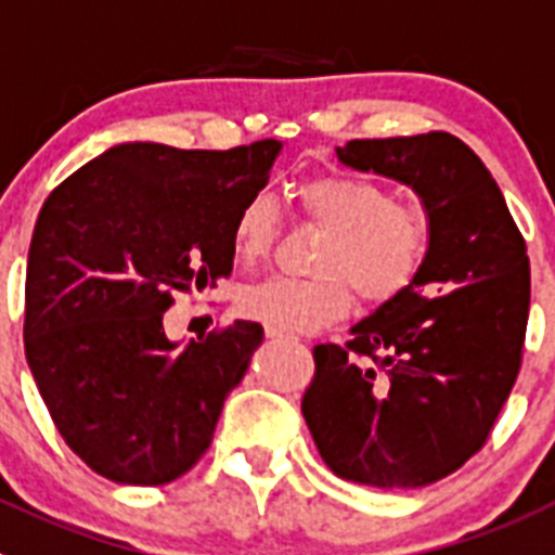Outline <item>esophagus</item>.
I'll use <instances>...</instances> for the list:
<instances>
[{
  "label": "esophagus",
  "mask_w": 555,
  "mask_h": 555,
  "mask_svg": "<svg viewBox=\"0 0 555 555\" xmlns=\"http://www.w3.org/2000/svg\"><path fill=\"white\" fill-rule=\"evenodd\" d=\"M266 334H268V339H287L282 332H276V328H266Z\"/></svg>",
  "instance_id": "obj_1"
}]
</instances>
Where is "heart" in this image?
<instances>
[{"instance_id":"obj_1","label":"heart","mask_w":555,"mask_h":555,"mask_svg":"<svg viewBox=\"0 0 555 555\" xmlns=\"http://www.w3.org/2000/svg\"><path fill=\"white\" fill-rule=\"evenodd\" d=\"M296 204L309 227L321 229L314 279H271L243 287L234 307L248 321L282 334H312L343 321L353 293L364 307L401 298L428 254V216L421 204L396 196L357 173H318L296 188ZM282 223L271 196H251L232 223V254L241 268L271 257Z\"/></svg>"}]
</instances>
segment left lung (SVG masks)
I'll return each mask as SVG.
<instances>
[{"label":"left lung","instance_id":"obj_1","mask_svg":"<svg viewBox=\"0 0 555 555\" xmlns=\"http://www.w3.org/2000/svg\"><path fill=\"white\" fill-rule=\"evenodd\" d=\"M343 166L409 184L428 216L421 276L314 346L301 412L339 478L414 489L483 448L522 364L531 266L501 188L451 132L348 141Z\"/></svg>","mask_w":555,"mask_h":555}]
</instances>
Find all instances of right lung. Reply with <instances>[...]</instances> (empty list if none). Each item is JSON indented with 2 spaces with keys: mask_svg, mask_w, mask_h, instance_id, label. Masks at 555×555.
<instances>
[{
  "mask_svg": "<svg viewBox=\"0 0 555 555\" xmlns=\"http://www.w3.org/2000/svg\"><path fill=\"white\" fill-rule=\"evenodd\" d=\"M282 152L121 143L57 184L35 223L24 353L60 437L118 483L177 481L204 456L262 326L234 321L179 346L177 293L232 273V223Z\"/></svg>",
  "mask_w": 555,
  "mask_h": 555,
  "instance_id": "obj_1",
  "label": "right lung"
}]
</instances>
